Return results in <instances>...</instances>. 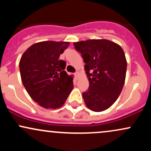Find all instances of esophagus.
I'll use <instances>...</instances> for the list:
<instances>
[{"mask_svg":"<svg viewBox=\"0 0 151 151\" xmlns=\"http://www.w3.org/2000/svg\"><path fill=\"white\" fill-rule=\"evenodd\" d=\"M74 75H75V77H76V79H78V75H79V73H78V72H76L75 74H74Z\"/></svg>","mask_w":151,"mask_h":151,"instance_id":"34e87169","label":"esophagus"}]
</instances>
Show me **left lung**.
<instances>
[{
	"label": "left lung",
	"mask_w": 151,
	"mask_h": 151,
	"mask_svg": "<svg viewBox=\"0 0 151 151\" xmlns=\"http://www.w3.org/2000/svg\"><path fill=\"white\" fill-rule=\"evenodd\" d=\"M85 62L84 70L89 82L82 93L86 106L100 112L116 101L125 82L127 62L124 50L116 43L105 39L74 42Z\"/></svg>",
	"instance_id": "8db88e82"
}]
</instances>
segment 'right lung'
<instances>
[{
	"instance_id": "1",
	"label": "right lung",
	"mask_w": 151,
	"mask_h": 151,
	"mask_svg": "<svg viewBox=\"0 0 151 151\" xmlns=\"http://www.w3.org/2000/svg\"><path fill=\"white\" fill-rule=\"evenodd\" d=\"M69 42L43 41L35 43L22 54L19 62L20 77L26 91L40 106L59 109L73 89V77L65 71L60 56Z\"/></svg>"
}]
</instances>
